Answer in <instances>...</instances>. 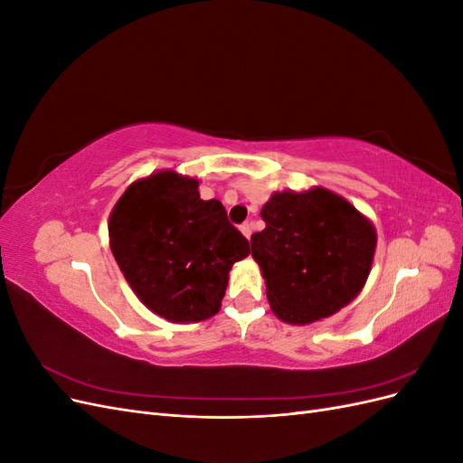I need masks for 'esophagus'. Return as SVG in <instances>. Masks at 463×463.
<instances>
[{
	"instance_id": "34e87169",
	"label": "esophagus",
	"mask_w": 463,
	"mask_h": 463,
	"mask_svg": "<svg viewBox=\"0 0 463 463\" xmlns=\"http://www.w3.org/2000/svg\"><path fill=\"white\" fill-rule=\"evenodd\" d=\"M241 233L247 237V240H249V237H250V233H253V226H250V223L249 222H245V223H241Z\"/></svg>"
}]
</instances>
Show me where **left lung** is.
I'll return each mask as SVG.
<instances>
[{"mask_svg":"<svg viewBox=\"0 0 463 463\" xmlns=\"http://www.w3.org/2000/svg\"><path fill=\"white\" fill-rule=\"evenodd\" d=\"M262 232L250 237L266 298L289 325L332 317L367 282L376 247L373 223L340 194L274 193L260 210Z\"/></svg>","mask_w":463,"mask_h":463,"instance_id":"8db88e82","label":"left lung"}]
</instances>
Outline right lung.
<instances>
[{
  "label": "right lung",
  "instance_id": "right-lung-1",
  "mask_svg": "<svg viewBox=\"0 0 463 463\" xmlns=\"http://www.w3.org/2000/svg\"><path fill=\"white\" fill-rule=\"evenodd\" d=\"M109 247L152 313L199 322L220 311L233 262L250 249L220 201L172 170L131 184L109 214Z\"/></svg>",
  "mask_w": 463,
  "mask_h": 463
}]
</instances>
